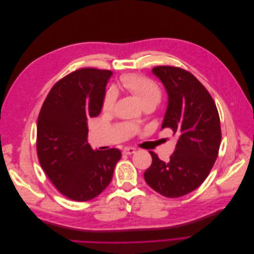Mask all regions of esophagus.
Segmentation results:
<instances>
[{"label":"esophagus","mask_w":254,"mask_h":254,"mask_svg":"<svg viewBox=\"0 0 254 254\" xmlns=\"http://www.w3.org/2000/svg\"><path fill=\"white\" fill-rule=\"evenodd\" d=\"M135 148H133V147H126V148H124V150H123V152L125 153V155H132V153H134L135 152Z\"/></svg>","instance_id":"esophagus-1"}]
</instances>
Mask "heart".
I'll use <instances>...</instances> for the list:
<instances>
[{
    "label": "heart",
    "instance_id": "b5f03b06",
    "mask_svg": "<svg viewBox=\"0 0 254 254\" xmlns=\"http://www.w3.org/2000/svg\"><path fill=\"white\" fill-rule=\"evenodd\" d=\"M122 84L129 92L139 99L142 106L148 104H158L161 99V90L158 84L144 76L135 74H126L122 76ZM117 101V93L110 90L106 93L103 108L105 111H110Z\"/></svg>",
    "mask_w": 254,
    "mask_h": 254
}]
</instances>
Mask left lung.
I'll list each match as a JSON object with an SVG mask.
<instances>
[{"label":"left lung","instance_id":"left-lung-1","mask_svg":"<svg viewBox=\"0 0 254 254\" xmlns=\"http://www.w3.org/2000/svg\"><path fill=\"white\" fill-rule=\"evenodd\" d=\"M167 93V107L161 129L172 128L176 150L168 162L150 151L151 165L144 173L148 186L165 197H181L205 180L217 159L221 132L213 98L193 74L175 66H156Z\"/></svg>","mask_w":254,"mask_h":254}]
</instances>
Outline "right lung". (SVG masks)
I'll use <instances>...</instances> for the list:
<instances>
[{
  "label": "right lung",
  "mask_w": 254,
  "mask_h": 254,
  "mask_svg": "<svg viewBox=\"0 0 254 254\" xmlns=\"http://www.w3.org/2000/svg\"><path fill=\"white\" fill-rule=\"evenodd\" d=\"M111 71L80 68L54 84L37 123V152L56 189L75 201L93 199L109 186L118 148L94 150L88 120L101 113Z\"/></svg>",
  "instance_id": "1"
}]
</instances>
